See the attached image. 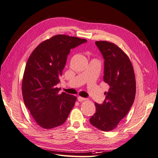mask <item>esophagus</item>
I'll list each match as a JSON object with an SVG mask.
<instances>
[{
  "mask_svg": "<svg viewBox=\"0 0 158 158\" xmlns=\"http://www.w3.org/2000/svg\"><path fill=\"white\" fill-rule=\"evenodd\" d=\"M86 98H83V97H78V101L79 102H82V101H86Z\"/></svg>",
  "mask_w": 158,
  "mask_h": 158,
  "instance_id": "34e87169",
  "label": "esophagus"
}]
</instances>
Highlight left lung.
Returning <instances> with one entry per match:
<instances>
[{
  "label": "left lung",
  "mask_w": 158,
  "mask_h": 158,
  "mask_svg": "<svg viewBox=\"0 0 158 158\" xmlns=\"http://www.w3.org/2000/svg\"><path fill=\"white\" fill-rule=\"evenodd\" d=\"M95 44L105 60L103 80L109 89L105 92V100L102 104L95 103L97 109L90 123L100 130L110 131L117 127L133 105L135 77L129 58L118 46L105 41Z\"/></svg>",
  "instance_id": "obj_1"
}]
</instances>
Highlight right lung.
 Listing matches in <instances>:
<instances>
[{
	"mask_svg": "<svg viewBox=\"0 0 158 158\" xmlns=\"http://www.w3.org/2000/svg\"><path fill=\"white\" fill-rule=\"evenodd\" d=\"M84 39L57 35L42 42L29 56L22 82L24 103L37 123L49 129L64 123L76 101L56 85L70 49L86 43Z\"/></svg>",
	"mask_w": 158,
	"mask_h": 158,
	"instance_id": "right-lung-1",
	"label": "right lung"
}]
</instances>
